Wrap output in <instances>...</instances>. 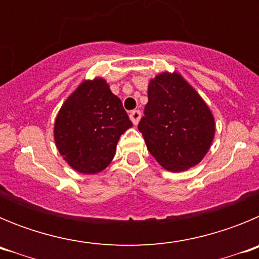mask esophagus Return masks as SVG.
Returning a JSON list of instances; mask_svg holds the SVG:
<instances>
[{
    "instance_id": "1",
    "label": "esophagus",
    "mask_w": 259,
    "mask_h": 259,
    "mask_svg": "<svg viewBox=\"0 0 259 259\" xmlns=\"http://www.w3.org/2000/svg\"><path fill=\"white\" fill-rule=\"evenodd\" d=\"M130 118H131L132 123H134L135 125H137V124H139V122H140L141 111H140V110H132L131 113H130Z\"/></svg>"
}]
</instances>
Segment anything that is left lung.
I'll use <instances>...</instances> for the list:
<instances>
[{
  "mask_svg": "<svg viewBox=\"0 0 259 259\" xmlns=\"http://www.w3.org/2000/svg\"><path fill=\"white\" fill-rule=\"evenodd\" d=\"M145 116L139 123L146 148L171 172L197 166L215 136V119L198 92L178 72L150 79Z\"/></svg>",
  "mask_w": 259,
  "mask_h": 259,
  "instance_id": "obj_1",
  "label": "left lung"
}]
</instances>
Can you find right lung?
Here are the masks:
<instances>
[{
	"instance_id": "right-lung-1",
	"label": "right lung",
	"mask_w": 259,
	"mask_h": 259,
	"mask_svg": "<svg viewBox=\"0 0 259 259\" xmlns=\"http://www.w3.org/2000/svg\"><path fill=\"white\" fill-rule=\"evenodd\" d=\"M131 127L122 101L97 76L83 80L66 98L54 122V141L71 168L93 175L111 163L119 137Z\"/></svg>"
}]
</instances>
